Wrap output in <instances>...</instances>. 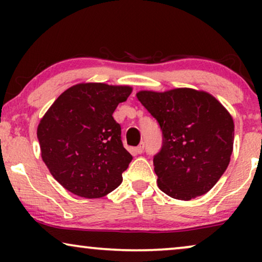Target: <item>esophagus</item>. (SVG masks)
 Here are the masks:
<instances>
[{
    "label": "esophagus",
    "mask_w": 262,
    "mask_h": 262,
    "mask_svg": "<svg viewBox=\"0 0 262 262\" xmlns=\"http://www.w3.org/2000/svg\"><path fill=\"white\" fill-rule=\"evenodd\" d=\"M143 151H144V143H141V144H139L137 148H136V152L137 154H142Z\"/></svg>",
    "instance_id": "34e87169"
}]
</instances>
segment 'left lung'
<instances>
[{
  "label": "left lung",
  "instance_id": "obj_1",
  "mask_svg": "<svg viewBox=\"0 0 262 262\" xmlns=\"http://www.w3.org/2000/svg\"><path fill=\"white\" fill-rule=\"evenodd\" d=\"M137 98L162 131V146L154 156L161 191L181 200L209 192L230 162V113L209 93L191 88L142 91Z\"/></svg>",
  "mask_w": 262,
  "mask_h": 262
}]
</instances>
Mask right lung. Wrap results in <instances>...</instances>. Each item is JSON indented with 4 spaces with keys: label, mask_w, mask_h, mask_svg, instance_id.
I'll list each match as a JSON object with an SVG mask.
<instances>
[{
    "label": "right lung",
    "mask_w": 262,
    "mask_h": 262,
    "mask_svg": "<svg viewBox=\"0 0 262 262\" xmlns=\"http://www.w3.org/2000/svg\"><path fill=\"white\" fill-rule=\"evenodd\" d=\"M131 92L128 85L80 83L62 93L42 117L37 130L42 161L69 192L101 198L121 184L132 156L113 112Z\"/></svg>",
    "instance_id": "add662e5"
}]
</instances>
